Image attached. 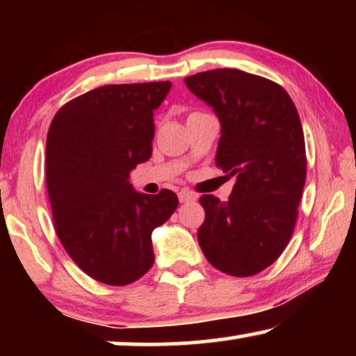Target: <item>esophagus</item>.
I'll use <instances>...</instances> for the list:
<instances>
[{"mask_svg":"<svg viewBox=\"0 0 356 356\" xmlns=\"http://www.w3.org/2000/svg\"><path fill=\"white\" fill-rule=\"evenodd\" d=\"M178 199H179V202H193V201H196V194H193L191 191H181L178 194Z\"/></svg>","mask_w":356,"mask_h":356,"instance_id":"34e87169","label":"esophagus"}]
</instances>
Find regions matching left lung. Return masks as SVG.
<instances>
[{
  "instance_id": "1",
  "label": "left lung",
  "mask_w": 356,
  "mask_h": 356,
  "mask_svg": "<svg viewBox=\"0 0 356 356\" xmlns=\"http://www.w3.org/2000/svg\"><path fill=\"white\" fill-rule=\"evenodd\" d=\"M184 84L222 124L216 165L236 177L228 201L202 194L199 246L216 269L259 274L279 259L293 235L306 181L305 136L284 87L240 70H212Z\"/></svg>"
}]
</instances>
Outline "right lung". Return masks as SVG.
Instances as JSON below:
<instances>
[{"label":"right lung","instance_id":"1","mask_svg":"<svg viewBox=\"0 0 356 356\" xmlns=\"http://www.w3.org/2000/svg\"><path fill=\"white\" fill-rule=\"evenodd\" d=\"M172 82L111 84L56 111L47 136V189L53 225L81 270L121 286L154 264L152 232L177 211L170 189L133 191L129 172L152 155L154 110Z\"/></svg>","mask_w":356,"mask_h":356}]
</instances>
